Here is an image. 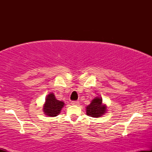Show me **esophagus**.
<instances>
[{
  "label": "esophagus",
  "mask_w": 152,
  "mask_h": 152,
  "mask_svg": "<svg viewBox=\"0 0 152 152\" xmlns=\"http://www.w3.org/2000/svg\"><path fill=\"white\" fill-rule=\"evenodd\" d=\"M71 104H72V105H78V104H79V102H78V101H74V102H71Z\"/></svg>",
  "instance_id": "1"
}]
</instances>
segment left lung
<instances>
[{
    "mask_svg": "<svg viewBox=\"0 0 152 152\" xmlns=\"http://www.w3.org/2000/svg\"><path fill=\"white\" fill-rule=\"evenodd\" d=\"M107 106L102 102V98L100 96L95 97L90 103L89 105L86 107L87 116L94 118H99L106 114Z\"/></svg>",
    "mask_w": 152,
    "mask_h": 152,
    "instance_id": "8db88e82",
    "label": "left lung"
}]
</instances>
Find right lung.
I'll return each mask as SVG.
<instances>
[{
  "mask_svg": "<svg viewBox=\"0 0 152 152\" xmlns=\"http://www.w3.org/2000/svg\"><path fill=\"white\" fill-rule=\"evenodd\" d=\"M65 104L62 101L56 99L53 93H50L46 96V100L43 106V113L47 116L54 117L61 113Z\"/></svg>",
  "mask_w": 152,
  "mask_h": 152,
  "instance_id": "right-lung-1",
  "label": "right lung"
}]
</instances>
